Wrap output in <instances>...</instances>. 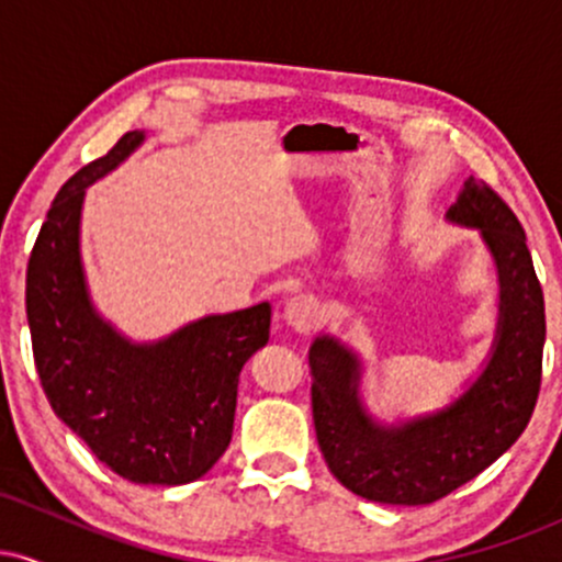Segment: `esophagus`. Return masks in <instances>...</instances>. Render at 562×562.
<instances>
[{"instance_id":"obj_1","label":"esophagus","mask_w":562,"mask_h":562,"mask_svg":"<svg viewBox=\"0 0 562 562\" xmlns=\"http://www.w3.org/2000/svg\"><path fill=\"white\" fill-rule=\"evenodd\" d=\"M282 317H285V325L290 330L308 333L319 319V303L314 295H293V299L285 303Z\"/></svg>"}]
</instances>
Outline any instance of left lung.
<instances>
[{
	"label": "left lung",
	"instance_id": "8db88e82",
	"mask_svg": "<svg viewBox=\"0 0 562 562\" xmlns=\"http://www.w3.org/2000/svg\"><path fill=\"white\" fill-rule=\"evenodd\" d=\"M447 222L479 232L499 282L492 348L460 396L425 415L378 420L362 398L359 351L330 333L308 348L314 428L327 468L348 492L380 505H430L475 479L518 441L539 396L544 295L524 227L473 177Z\"/></svg>",
	"mask_w": 562,
	"mask_h": 562
}]
</instances>
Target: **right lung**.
Here are the masks:
<instances>
[{
	"mask_svg": "<svg viewBox=\"0 0 562 562\" xmlns=\"http://www.w3.org/2000/svg\"><path fill=\"white\" fill-rule=\"evenodd\" d=\"M145 137L124 134L57 192L31 250L25 314L55 415L121 479L182 486L227 451L240 370L269 344L272 306L209 314L142 344L97 312L81 259L83 198Z\"/></svg>",
	"mask_w": 562,
	"mask_h": 562,
	"instance_id": "1",
	"label": "right lung"
}]
</instances>
